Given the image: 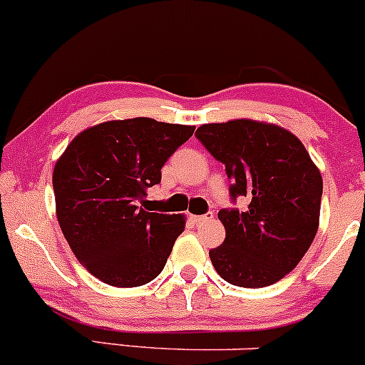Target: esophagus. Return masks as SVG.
I'll list each match as a JSON object with an SVG mask.
<instances>
[{
  "instance_id": "34e87169",
  "label": "esophagus",
  "mask_w": 365,
  "mask_h": 365,
  "mask_svg": "<svg viewBox=\"0 0 365 365\" xmlns=\"http://www.w3.org/2000/svg\"><path fill=\"white\" fill-rule=\"evenodd\" d=\"M191 219H193L195 222H205V220L214 219V212H207V214H203V215H193Z\"/></svg>"
}]
</instances>
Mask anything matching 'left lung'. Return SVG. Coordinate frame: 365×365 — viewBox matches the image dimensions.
I'll return each mask as SVG.
<instances>
[{"label":"left lung","mask_w":365,"mask_h":365,"mask_svg":"<svg viewBox=\"0 0 365 365\" xmlns=\"http://www.w3.org/2000/svg\"><path fill=\"white\" fill-rule=\"evenodd\" d=\"M195 136L226 165L231 202L248 208L219 210L226 240L208 252L224 281L264 288L289 274L312 245L322 198L321 172L289 130L237 118L205 124Z\"/></svg>","instance_id":"obj_1"}]
</instances>
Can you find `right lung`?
Listing matches in <instances>:
<instances>
[{
  "mask_svg": "<svg viewBox=\"0 0 365 365\" xmlns=\"http://www.w3.org/2000/svg\"><path fill=\"white\" fill-rule=\"evenodd\" d=\"M193 125L138 117L72 139L53 170L56 217L77 260L100 281L134 288L165 267L184 217L138 207Z\"/></svg>",
  "mask_w": 365,
  "mask_h": 365,
  "instance_id": "1",
  "label": "right lung"
}]
</instances>
